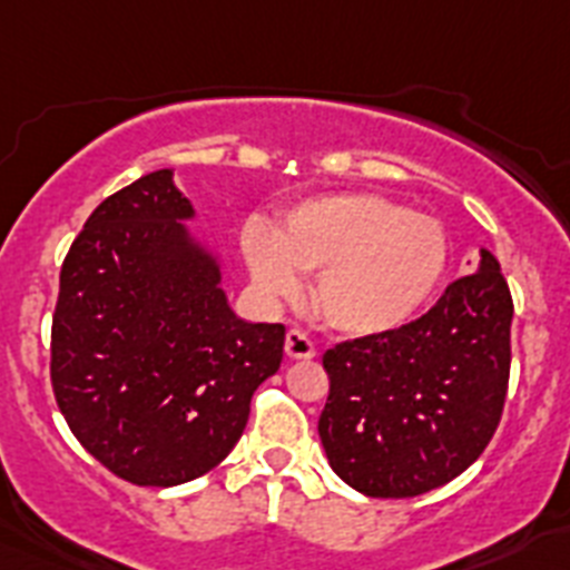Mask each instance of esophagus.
Returning a JSON list of instances; mask_svg holds the SVG:
<instances>
[{
  "label": "esophagus",
  "mask_w": 570,
  "mask_h": 570,
  "mask_svg": "<svg viewBox=\"0 0 570 570\" xmlns=\"http://www.w3.org/2000/svg\"><path fill=\"white\" fill-rule=\"evenodd\" d=\"M285 354H288L291 360H314L316 347L305 331L291 328L288 334H285Z\"/></svg>",
  "instance_id": "34e87169"
}]
</instances>
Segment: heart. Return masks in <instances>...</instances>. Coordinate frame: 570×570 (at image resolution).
I'll return each mask as SVG.
<instances>
[{
	"label": "heart",
	"mask_w": 570,
	"mask_h": 570,
	"mask_svg": "<svg viewBox=\"0 0 570 570\" xmlns=\"http://www.w3.org/2000/svg\"><path fill=\"white\" fill-rule=\"evenodd\" d=\"M242 254L256 288L294 299L316 274L314 308L345 336H376L414 320L448 271V234L434 216L371 190L302 199L274 230L248 225Z\"/></svg>",
	"instance_id": "b5f03b06"
}]
</instances>
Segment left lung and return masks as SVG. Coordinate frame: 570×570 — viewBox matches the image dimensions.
<instances>
[{"instance_id":"left-lung-1","label":"left lung","mask_w":570,"mask_h":570,"mask_svg":"<svg viewBox=\"0 0 570 570\" xmlns=\"http://www.w3.org/2000/svg\"><path fill=\"white\" fill-rule=\"evenodd\" d=\"M513 299L493 254L402 328L328 347L320 440L365 497L402 500L460 476L500 425Z\"/></svg>"}]
</instances>
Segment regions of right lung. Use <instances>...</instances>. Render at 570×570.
I'll return each mask as SVG.
<instances>
[{
	"label": "right lung",
	"mask_w": 570,
	"mask_h": 570,
	"mask_svg": "<svg viewBox=\"0 0 570 570\" xmlns=\"http://www.w3.org/2000/svg\"><path fill=\"white\" fill-rule=\"evenodd\" d=\"M190 216L170 170H154L88 216L59 274L53 396L85 451L134 485H183L219 465L285 347V325L228 308Z\"/></svg>",
	"instance_id": "add662e5"
}]
</instances>
